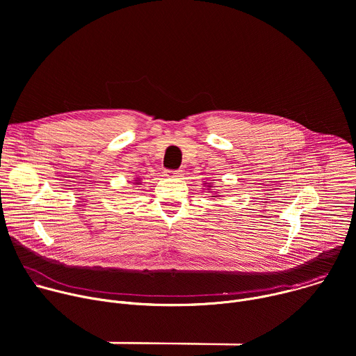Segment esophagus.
<instances>
[{"instance_id": "34e87169", "label": "esophagus", "mask_w": 356, "mask_h": 356, "mask_svg": "<svg viewBox=\"0 0 356 356\" xmlns=\"http://www.w3.org/2000/svg\"><path fill=\"white\" fill-rule=\"evenodd\" d=\"M165 176L166 177H180L181 170H165Z\"/></svg>"}]
</instances>
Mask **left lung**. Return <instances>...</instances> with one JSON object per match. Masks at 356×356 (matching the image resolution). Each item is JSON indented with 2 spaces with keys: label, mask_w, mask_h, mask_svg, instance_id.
Segmentation results:
<instances>
[{
  "label": "left lung",
  "mask_w": 356,
  "mask_h": 356,
  "mask_svg": "<svg viewBox=\"0 0 356 356\" xmlns=\"http://www.w3.org/2000/svg\"><path fill=\"white\" fill-rule=\"evenodd\" d=\"M202 186H204V187H207L209 190H210V188L213 187V184H210V183H202ZM211 197L217 198V197H220V195H218V193H213V195H211Z\"/></svg>",
  "instance_id": "obj_1"
}]
</instances>
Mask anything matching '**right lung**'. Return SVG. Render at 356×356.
Returning a JSON list of instances; mask_svg holds the SVG:
<instances>
[{
  "label": "right lung",
  "mask_w": 356,
  "mask_h": 356,
  "mask_svg": "<svg viewBox=\"0 0 356 356\" xmlns=\"http://www.w3.org/2000/svg\"><path fill=\"white\" fill-rule=\"evenodd\" d=\"M134 184H135V186L140 184V177H135V179H134Z\"/></svg>",
  "instance_id": "add662e5"
}]
</instances>
